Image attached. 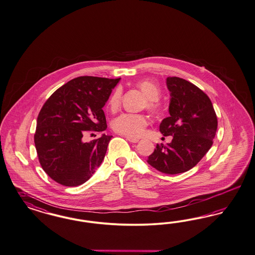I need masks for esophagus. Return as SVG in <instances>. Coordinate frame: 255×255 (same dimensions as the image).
Wrapping results in <instances>:
<instances>
[{"mask_svg": "<svg viewBox=\"0 0 255 255\" xmlns=\"http://www.w3.org/2000/svg\"><path fill=\"white\" fill-rule=\"evenodd\" d=\"M126 139L128 141H130V142H132V143H137L139 139H137V138H133V137H129V136H126Z\"/></svg>", "mask_w": 255, "mask_h": 255, "instance_id": "obj_1", "label": "esophagus"}]
</instances>
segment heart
<instances>
[{
  "label": "heart",
  "instance_id": "b5f03b06",
  "mask_svg": "<svg viewBox=\"0 0 255 255\" xmlns=\"http://www.w3.org/2000/svg\"><path fill=\"white\" fill-rule=\"evenodd\" d=\"M137 87L140 88L144 95L147 97V108L151 111H155L158 107L156 101L160 97V89L158 87L149 80H143L138 82ZM121 98L122 90L120 88H117L108 101V107L111 111H116L119 108L121 104ZM147 124L148 120L145 115L123 113L115 119L112 123V127L115 132L118 133L136 138L142 135Z\"/></svg>",
  "mask_w": 255,
  "mask_h": 255
}]
</instances>
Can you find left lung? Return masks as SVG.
Wrapping results in <instances>:
<instances>
[{
  "instance_id": "1",
  "label": "left lung",
  "mask_w": 255,
  "mask_h": 255,
  "mask_svg": "<svg viewBox=\"0 0 255 255\" xmlns=\"http://www.w3.org/2000/svg\"><path fill=\"white\" fill-rule=\"evenodd\" d=\"M169 117L160 123L163 135L173 138L156 145L148 164L166 174L183 173L195 167L213 145L218 119L208 96L192 83L167 77Z\"/></svg>"
}]
</instances>
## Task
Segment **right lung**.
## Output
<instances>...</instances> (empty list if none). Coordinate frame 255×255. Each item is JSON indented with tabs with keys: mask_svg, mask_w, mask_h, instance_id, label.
Segmentation results:
<instances>
[{
	"mask_svg": "<svg viewBox=\"0 0 255 255\" xmlns=\"http://www.w3.org/2000/svg\"><path fill=\"white\" fill-rule=\"evenodd\" d=\"M121 78L81 76L54 91L36 122L35 145L39 163L53 181L66 186L86 183L105 158L112 135L82 140L85 131H106V106Z\"/></svg>",
	"mask_w": 255,
	"mask_h": 255,
	"instance_id": "obj_1",
	"label": "right lung"
}]
</instances>
